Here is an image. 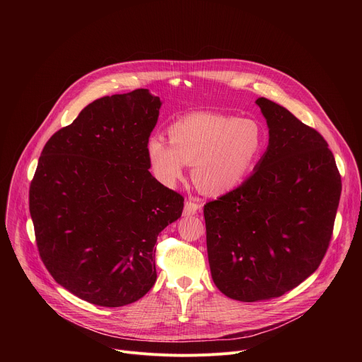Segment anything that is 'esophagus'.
Returning <instances> with one entry per match:
<instances>
[{
	"instance_id": "1",
	"label": "esophagus",
	"mask_w": 362,
	"mask_h": 362,
	"mask_svg": "<svg viewBox=\"0 0 362 362\" xmlns=\"http://www.w3.org/2000/svg\"><path fill=\"white\" fill-rule=\"evenodd\" d=\"M202 208V204L194 202V200H186L185 202V209H183V215L185 216H193L196 215Z\"/></svg>"
}]
</instances>
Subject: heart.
Instances as JSON below:
<instances>
[{
  "instance_id": "b5f03b06",
  "label": "heart",
  "mask_w": 362,
  "mask_h": 362,
  "mask_svg": "<svg viewBox=\"0 0 362 362\" xmlns=\"http://www.w3.org/2000/svg\"><path fill=\"white\" fill-rule=\"evenodd\" d=\"M169 140H147L150 168L166 186L182 180L194 165V182L209 194H223L239 186L256 168L265 150L262 126L253 119L219 113H192L173 122Z\"/></svg>"
}]
</instances>
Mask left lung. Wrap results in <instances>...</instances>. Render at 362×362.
<instances>
[{
	"label": "left lung",
	"instance_id": "1",
	"mask_svg": "<svg viewBox=\"0 0 362 362\" xmlns=\"http://www.w3.org/2000/svg\"><path fill=\"white\" fill-rule=\"evenodd\" d=\"M256 105L269 127L265 154L240 186L203 209L212 279L242 302L282 296L318 269L342 189L321 133L265 97Z\"/></svg>",
	"mask_w": 362,
	"mask_h": 362
}]
</instances>
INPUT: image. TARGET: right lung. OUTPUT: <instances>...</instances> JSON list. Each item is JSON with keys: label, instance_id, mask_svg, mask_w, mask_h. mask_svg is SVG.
<instances>
[{"label": "right lung", "instance_id": "obj_1", "mask_svg": "<svg viewBox=\"0 0 362 362\" xmlns=\"http://www.w3.org/2000/svg\"><path fill=\"white\" fill-rule=\"evenodd\" d=\"M162 101L147 88L106 95L45 143L30 185L38 253L63 288L98 306L139 300L156 282V240L183 196L148 172Z\"/></svg>", "mask_w": 362, "mask_h": 362}]
</instances>
